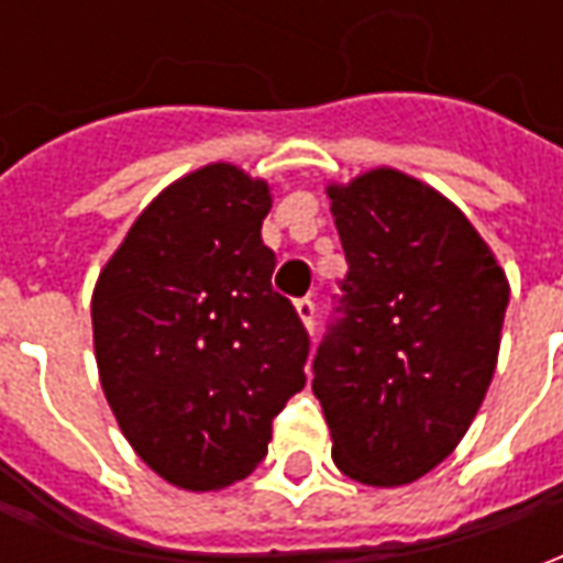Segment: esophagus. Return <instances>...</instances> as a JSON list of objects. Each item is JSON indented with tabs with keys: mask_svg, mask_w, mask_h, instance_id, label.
Wrapping results in <instances>:
<instances>
[{
	"mask_svg": "<svg viewBox=\"0 0 563 563\" xmlns=\"http://www.w3.org/2000/svg\"><path fill=\"white\" fill-rule=\"evenodd\" d=\"M295 310H298V317H301V322H305L307 329L313 331V325H317V301L307 295V298H298L295 301Z\"/></svg>",
	"mask_w": 563,
	"mask_h": 563,
	"instance_id": "34e87169",
	"label": "esophagus"
}]
</instances>
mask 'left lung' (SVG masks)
<instances>
[{
  "label": "left lung",
  "instance_id": "1",
  "mask_svg": "<svg viewBox=\"0 0 563 563\" xmlns=\"http://www.w3.org/2000/svg\"><path fill=\"white\" fill-rule=\"evenodd\" d=\"M346 277L313 355L331 459L407 485L459 446L497 365L509 283L467 217L391 168L329 186Z\"/></svg>",
  "mask_w": 563,
  "mask_h": 563
}]
</instances>
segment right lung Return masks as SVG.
<instances>
[{
    "mask_svg": "<svg viewBox=\"0 0 563 563\" xmlns=\"http://www.w3.org/2000/svg\"><path fill=\"white\" fill-rule=\"evenodd\" d=\"M265 180L217 162L162 192L104 265L92 341L104 398L162 479L210 492L268 455L310 338L274 292Z\"/></svg>",
    "mask_w": 563,
    "mask_h": 563,
    "instance_id": "obj_1",
    "label": "right lung"
}]
</instances>
